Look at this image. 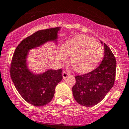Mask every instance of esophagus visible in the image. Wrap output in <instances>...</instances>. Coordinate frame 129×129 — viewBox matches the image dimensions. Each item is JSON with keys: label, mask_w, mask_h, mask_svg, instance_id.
Instances as JSON below:
<instances>
[{"label": "esophagus", "mask_w": 129, "mask_h": 129, "mask_svg": "<svg viewBox=\"0 0 129 129\" xmlns=\"http://www.w3.org/2000/svg\"><path fill=\"white\" fill-rule=\"evenodd\" d=\"M69 75H70V74L68 73H66V72L63 71V73H62V76H63V79H66V78H67Z\"/></svg>", "instance_id": "34e87169"}]
</instances>
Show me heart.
Instances as JSON below:
<instances>
[{"mask_svg":"<svg viewBox=\"0 0 129 129\" xmlns=\"http://www.w3.org/2000/svg\"><path fill=\"white\" fill-rule=\"evenodd\" d=\"M104 53L103 46L84 35L69 39L57 51L58 58L61 60H65L67 55L71 56V66L74 71L80 74L90 73L95 69Z\"/></svg>","mask_w":129,"mask_h":129,"instance_id":"heart-1","label":"heart"}]
</instances>
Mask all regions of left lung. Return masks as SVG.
I'll return each mask as SVG.
<instances>
[{"label": "left lung", "mask_w": 129, "mask_h": 129, "mask_svg": "<svg viewBox=\"0 0 129 129\" xmlns=\"http://www.w3.org/2000/svg\"><path fill=\"white\" fill-rule=\"evenodd\" d=\"M104 47V58L99 66L87 74L75 77L76 82L72 89L73 96L77 103L83 106L92 107L99 103L115 83L116 59L105 43Z\"/></svg>", "instance_id": "1"}]
</instances>
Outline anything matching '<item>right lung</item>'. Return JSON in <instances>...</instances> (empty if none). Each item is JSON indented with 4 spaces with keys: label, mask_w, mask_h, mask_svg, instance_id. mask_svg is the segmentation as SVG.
I'll list each match as a JSON object with an SVG mask.
<instances>
[{
    "label": "right lung",
    "mask_w": 129,
    "mask_h": 129,
    "mask_svg": "<svg viewBox=\"0 0 129 129\" xmlns=\"http://www.w3.org/2000/svg\"><path fill=\"white\" fill-rule=\"evenodd\" d=\"M61 27L41 30L35 32L18 44L13 55L10 67L12 81L21 97L36 106L48 104L55 94V87L62 81V71L48 69L36 74L27 66V56L30 50L48 42L57 44L58 32Z\"/></svg>",
    "instance_id": "obj_1"
}]
</instances>
